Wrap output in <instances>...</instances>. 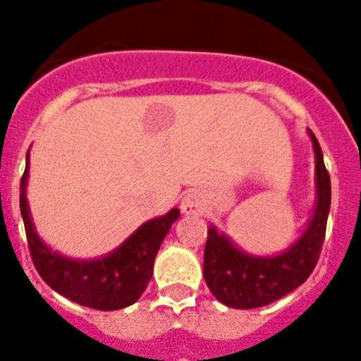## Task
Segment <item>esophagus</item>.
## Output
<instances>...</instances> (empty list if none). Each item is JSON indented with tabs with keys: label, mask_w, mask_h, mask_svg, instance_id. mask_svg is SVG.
Listing matches in <instances>:
<instances>
[{
	"label": "esophagus",
	"mask_w": 361,
	"mask_h": 361,
	"mask_svg": "<svg viewBox=\"0 0 361 361\" xmlns=\"http://www.w3.org/2000/svg\"><path fill=\"white\" fill-rule=\"evenodd\" d=\"M180 209H183L186 215H204L206 209H208V204H206V199L200 195L199 191H190L186 193L180 202Z\"/></svg>",
	"instance_id": "34e87169"
}]
</instances>
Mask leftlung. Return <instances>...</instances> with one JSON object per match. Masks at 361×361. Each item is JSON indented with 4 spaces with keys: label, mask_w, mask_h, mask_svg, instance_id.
<instances>
[{
    "label": "left lung",
    "mask_w": 361,
    "mask_h": 361,
    "mask_svg": "<svg viewBox=\"0 0 361 361\" xmlns=\"http://www.w3.org/2000/svg\"><path fill=\"white\" fill-rule=\"evenodd\" d=\"M317 168V206L302 237L283 253L255 257L240 251L224 233L208 228L204 247V280L228 307L253 309L282 298L305 282L320 258L331 209V178L314 133L309 132Z\"/></svg>",
    "instance_id": "8db88e82"
}]
</instances>
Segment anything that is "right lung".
<instances>
[{
  "label": "right lung",
  "mask_w": 361,
  "mask_h": 361,
  "mask_svg": "<svg viewBox=\"0 0 361 361\" xmlns=\"http://www.w3.org/2000/svg\"><path fill=\"white\" fill-rule=\"evenodd\" d=\"M27 180L28 153L27 168L19 184V208L32 262L41 279L54 291L85 307L116 311L135 304L152 280L155 255L180 212L173 208L166 215L148 220L103 258L72 260L50 250L36 233L27 200Z\"/></svg>",
  "instance_id": "right-lung-1"
}]
</instances>
